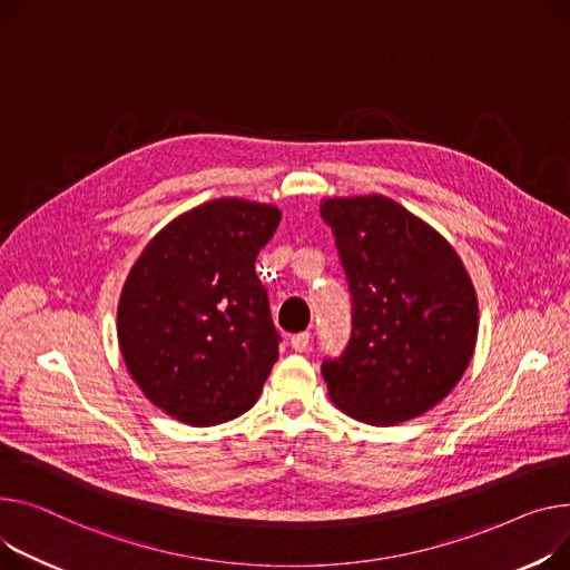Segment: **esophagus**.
<instances>
[{
	"label": "esophagus",
	"mask_w": 570,
	"mask_h": 570,
	"mask_svg": "<svg viewBox=\"0 0 570 570\" xmlns=\"http://www.w3.org/2000/svg\"><path fill=\"white\" fill-rule=\"evenodd\" d=\"M309 341H312L309 332H299V334H293V336H291V348H293L295 353H305V351L309 348Z\"/></svg>",
	"instance_id": "34e87169"
}]
</instances>
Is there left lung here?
<instances>
[{
  "label": "left lung",
  "mask_w": 570,
  "mask_h": 570,
  "mask_svg": "<svg viewBox=\"0 0 570 570\" xmlns=\"http://www.w3.org/2000/svg\"><path fill=\"white\" fill-rule=\"evenodd\" d=\"M353 297L346 351L323 360L330 399L353 420L394 426L438 405L463 377L479 305L453 247L396 202L321 204Z\"/></svg>",
  "instance_id": "left-lung-1"
}]
</instances>
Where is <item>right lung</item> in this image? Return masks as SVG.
<instances>
[{
  "label": "right lung",
  "mask_w": 570,
  "mask_h": 570,
  "mask_svg": "<svg viewBox=\"0 0 570 570\" xmlns=\"http://www.w3.org/2000/svg\"><path fill=\"white\" fill-rule=\"evenodd\" d=\"M275 206L215 199L183 213L146 245L124 284L117 332L144 396L189 426L247 412L279 357L258 249Z\"/></svg>",
  "instance_id": "obj_1"
}]
</instances>
